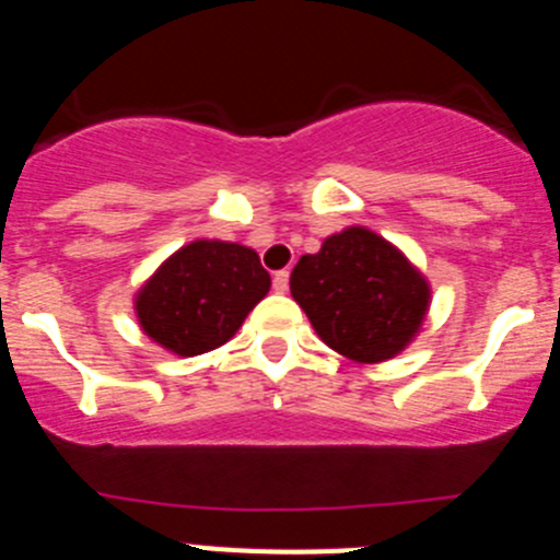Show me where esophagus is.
<instances>
[{"mask_svg":"<svg viewBox=\"0 0 560 560\" xmlns=\"http://www.w3.org/2000/svg\"><path fill=\"white\" fill-rule=\"evenodd\" d=\"M271 285H275L277 294H285V291H289V271L285 269L275 271V277H271Z\"/></svg>","mask_w":560,"mask_h":560,"instance_id":"obj_1","label":"esophagus"}]
</instances>
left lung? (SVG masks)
Listing matches in <instances>:
<instances>
[{"label": "left lung", "mask_w": 560, "mask_h": 560, "mask_svg": "<svg viewBox=\"0 0 560 560\" xmlns=\"http://www.w3.org/2000/svg\"><path fill=\"white\" fill-rule=\"evenodd\" d=\"M291 296L336 353L375 364L418 334L429 285L393 244L364 226L330 235L291 271Z\"/></svg>", "instance_id": "1"}]
</instances>
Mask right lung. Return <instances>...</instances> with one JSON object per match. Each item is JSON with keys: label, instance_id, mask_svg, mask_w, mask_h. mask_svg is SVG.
Listing matches in <instances>:
<instances>
[{"label": "right lung", "instance_id": "add662e5", "mask_svg": "<svg viewBox=\"0 0 560 560\" xmlns=\"http://www.w3.org/2000/svg\"><path fill=\"white\" fill-rule=\"evenodd\" d=\"M269 285L257 252L226 241H192L142 285L137 316L162 348L199 355L232 339Z\"/></svg>", "mask_w": 560, "mask_h": 560}]
</instances>
